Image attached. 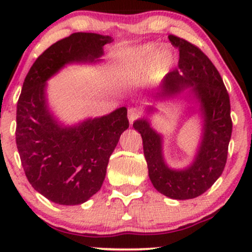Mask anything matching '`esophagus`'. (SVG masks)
<instances>
[{"label": "esophagus", "instance_id": "34e87169", "mask_svg": "<svg viewBox=\"0 0 252 252\" xmlns=\"http://www.w3.org/2000/svg\"><path fill=\"white\" fill-rule=\"evenodd\" d=\"M136 118H138V111L136 109H129L128 110V120L130 124H132V122L136 120Z\"/></svg>", "mask_w": 252, "mask_h": 252}]
</instances>
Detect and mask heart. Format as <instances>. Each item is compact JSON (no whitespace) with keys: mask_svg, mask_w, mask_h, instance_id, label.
Masks as SVG:
<instances>
[{"mask_svg":"<svg viewBox=\"0 0 252 252\" xmlns=\"http://www.w3.org/2000/svg\"><path fill=\"white\" fill-rule=\"evenodd\" d=\"M158 47L154 43H150L140 50H136L124 62V66L131 73L140 74L148 66V63L153 62L150 77L152 79H158L169 71L173 63L172 52L163 50L158 53Z\"/></svg>","mask_w":252,"mask_h":252,"instance_id":"obj_1","label":"heart"}]
</instances>
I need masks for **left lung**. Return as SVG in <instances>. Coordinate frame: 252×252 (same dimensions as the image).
Returning a JSON list of instances; mask_svg holds the SVG:
<instances>
[{"label": "left lung", "instance_id": "8db88e82", "mask_svg": "<svg viewBox=\"0 0 252 252\" xmlns=\"http://www.w3.org/2000/svg\"><path fill=\"white\" fill-rule=\"evenodd\" d=\"M168 39L179 48L178 68L166 74L153 97L166 99L189 90V99L199 104L202 132L194 160L184 169L170 168L163 158L162 136L148 120L135 121L132 126L142 136L153 186L168 198L186 200L206 192L224 170L232 132L230 97L218 70L196 46L175 35ZM152 111L154 108L150 106L148 112Z\"/></svg>", "mask_w": 252, "mask_h": 252}]
</instances>
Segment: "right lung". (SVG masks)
<instances>
[{
	"label": "right lung",
	"instance_id": "add662e5",
	"mask_svg": "<svg viewBox=\"0 0 252 252\" xmlns=\"http://www.w3.org/2000/svg\"><path fill=\"white\" fill-rule=\"evenodd\" d=\"M109 35L73 33L50 46L25 78L16 109V146L33 189L59 205L88 201L102 187L109 158L129 128L126 108L63 126L48 108L47 80L73 63H97Z\"/></svg>",
	"mask_w": 252,
	"mask_h": 252
}]
</instances>
